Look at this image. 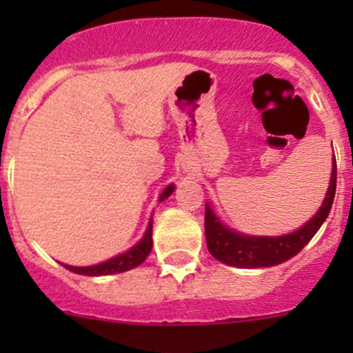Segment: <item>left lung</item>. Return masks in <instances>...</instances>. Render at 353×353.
Listing matches in <instances>:
<instances>
[{"mask_svg": "<svg viewBox=\"0 0 353 353\" xmlns=\"http://www.w3.org/2000/svg\"><path fill=\"white\" fill-rule=\"evenodd\" d=\"M334 191H336V160L333 159L328 193L319 212L299 230L280 237H254L234 232L220 222L212 206L206 205L205 236L210 254L236 268H270L294 258L314 237L326 216L330 215Z\"/></svg>", "mask_w": 353, "mask_h": 353, "instance_id": "left-lung-1", "label": "left lung"}]
</instances>
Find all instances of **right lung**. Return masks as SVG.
Instances as JSON below:
<instances>
[{
    "mask_svg": "<svg viewBox=\"0 0 353 353\" xmlns=\"http://www.w3.org/2000/svg\"><path fill=\"white\" fill-rule=\"evenodd\" d=\"M172 191H174V184H170V186H167L165 190H163V193L160 194L159 201H163L167 196H170ZM152 223H154V220H150V223H148L147 227V232H145V236L141 237L140 243L133 245L131 249H128V251L123 252V254L116 256V258H110L109 261L99 263V265H94V266H70V265H63V266L70 270V272L78 273V275H87V276L114 275V273H123L131 268H137L138 265H141V263L147 259V256L150 254L152 251V245H154V243H152Z\"/></svg>",
    "mask_w": 353,
    "mask_h": 353,
    "instance_id": "1",
    "label": "right lung"
}]
</instances>
